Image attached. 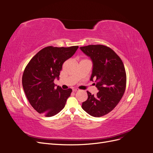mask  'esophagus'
I'll use <instances>...</instances> for the list:
<instances>
[{"instance_id": "34e87169", "label": "esophagus", "mask_w": 153, "mask_h": 153, "mask_svg": "<svg viewBox=\"0 0 153 153\" xmlns=\"http://www.w3.org/2000/svg\"><path fill=\"white\" fill-rule=\"evenodd\" d=\"M73 92H77V91H78V89H73Z\"/></svg>"}]
</instances>
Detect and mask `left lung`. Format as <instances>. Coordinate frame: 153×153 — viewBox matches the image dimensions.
Listing matches in <instances>:
<instances>
[{"label":"left lung","instance_id":"obj_1","mask_svg":"<svg viewBox=\"0 0 153 153\" xmlns=\"http://www.w3.org/2000/svg\"><path fill=\"white\" fill-rule=\"evenodd\" d=\"M80 50L92 62L90 80H96L99 91L94 96L89 91L82 108L93 117L111 112L122 98L126 89V75L121 59L109 47L101 45L82 47Z\"/></svg>","mask_w":153,"mask_h":153}]
</instances>
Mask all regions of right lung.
Returning <instances> with one entry per match:
<instances>
[{
  "label": "right lung",
  "instance_id": "obj_1",
  "mask_svg": "<svg viewBox=\"0 0 153 153\" xmlns=\"http://www.w3.org/2000/svg\"><path fill=\"white\" fill-rule=\"evenodd\" d=\"M78 46L47 47L41 50L27 64L22 76V85L30 104L37 112L47 117L58 114L65 106L71 89L55 88L62 64L71 57Z\"/></svg>",
  "mask_w": 153,
  "mask_h": 153
}]
</instances>
